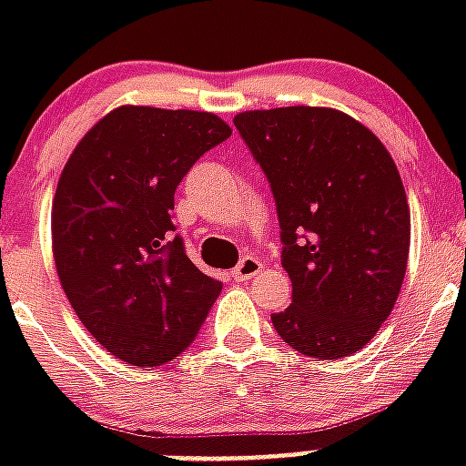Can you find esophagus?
Returning a JSON list of instances; mask_svg holds the SVG:
<instances>
[{"label":"esophagus","mask_w":466,"mask_h":466,"mask_svg":"<svg viewBox=\"0 0 466 466\" xmlns=\"http://www.w3.org/2000/svg\"><path fill=\"white\" fill-rule=\"evenodd\" d=\"M263 270V263L256 258V256H244L239 261V266L232 270V278L234 280H239V283H244V280H251L254 276H258Z\"/></svg>","instance_id":"esophagus-1"}]
</instances>
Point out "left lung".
<instances>
[{"instance_id": "1", "label": "left lung", "mask_w": 466, "mask_h": 466, "mask_svg": "<svg viewBox=\"0 0 466 466\" xmlns=\"http://www.w3.org/2000/svg\"><path fill=\"white\" fill-rule=\"evenodd\" d=\"M276 198L288 309L278 336L339 360L375 339L404 283L411 215L397 164L375 133L333 108L290 106L234 116Z\"/></svg>"}]
</instances>
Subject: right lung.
I'll list each match as a JSON object with an SVG mask.
<instances>
[{"label":"right lung","instance_id":"obj_1","mask_svg":"<svg viewBox=\"0 0 466 466\" xmlns=\"http://www.w3.org/2000/svg\"><path fill=\"white\" fill-rule=\"evenodd\" d=\"M232 135L215 113L120 106L76 145L53 200V256L86 331L137 368L193 343L222 283L176 234V186Z\"/></svg>","mask_w":466,"mask_h":466}]
</instances>
